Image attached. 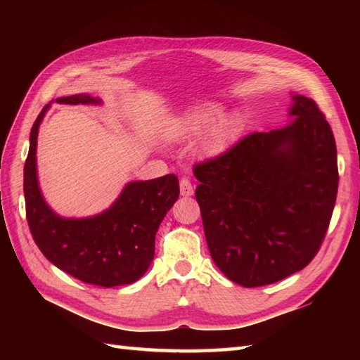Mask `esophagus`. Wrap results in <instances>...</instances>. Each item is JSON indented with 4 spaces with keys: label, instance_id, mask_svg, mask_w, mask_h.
<instances>
[{
    "label": "esophagus",
    "instance_id": "esophagus-1",
    "mask_svg": "<svg viewBox=\"0 0 360 360\" xmlns=\"http://www.w3.org/2000/svg\"><path fill=\"white\" fill-rule=\"evenodd\" d=\"M179 186H181V195L182 196H192L193 195V186H192V182H190L188 178H182L181 182H179Z\"/></svg>",
    "mask_w": 360,
    "mask_h": 360
}]
</instances>
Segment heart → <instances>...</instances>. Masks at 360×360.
<instances>
[{"label": "heart", "instance_id": "heart-1", "mask_svg": "<svg viewBox=\"0 0 360 360\" xmlns=\"http://www.w3.org/2000/svg\"><path fill=\"white\" fill-rule=\"evenodd\" d=\"M224 111L221 105H207L193 111L174 129V139H193L202 134L201 150L207 156H219L232 147L243 129V117L240 112H229L217 119Z\"/></svg>", "mask_w": 360, "mask_h": 360}]
</instances>
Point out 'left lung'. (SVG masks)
<instances>
[{
    "instance_id": "left-lung-1",
    "label": "left lung",
    "mask_w": 360,
    "mask_h": 360,
    "mask_svg": "<svg viewBox=\"0 0 360 360\" xmlns=\"http://www.w3.org/2000/svg\"><path fill=\"white\" fill-rule=\"evenodd\" d=\"M289 116H295L289 125L243 137L193 170L210 255L244 288L308 266L334 210L339 172L331 127L304 96H292Z\"/></svg>"
}]
</instances>
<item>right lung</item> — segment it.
<instances>
[{
	"instance_id": "right-lung-1",
	"label": "right lung",
	"mask_w": 360,
	"mask_h": 360,
	"mask_svg": "<svg viewBox=\"0 0 360 360\" xmlns=\"http://www.w3.org/2000/svg\"><path fill=\"white\" fill-rule=\"evenodd\" d=\"M57 103L98 105L89 94L58 97ZM30 129L25 164L26 218L35 244L58 269L102 288L129 285L147 272L155 257V238L165 213L179 198L178 176L129 182L110 209L89 218L57 215L41 195L37 178V137L46 111Z\"/></svg>"
}]
</instances>
